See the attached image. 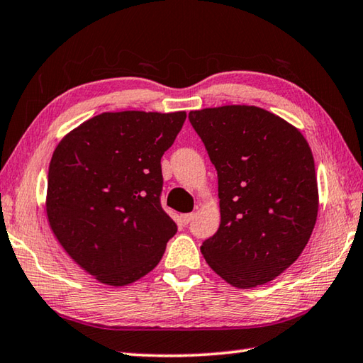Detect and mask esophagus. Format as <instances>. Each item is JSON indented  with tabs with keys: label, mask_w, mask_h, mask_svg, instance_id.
<instances>
[{
	"label": "esophagus",
	"mask_w": 363,
	"mask_h": 363,
	"mask_svg": "<svg viewBox=\"0 0 363 363\" xmlns=\"http://www.w3.org/2000/svg\"><path fill=\"white\" fill-rule=\"evenodd\" d=\"M191 218H194V214H191V212H190V214H182L181 216V222L184 225H189L191 222Z\"/></svg>",
	"instance_id": "esophagus-1"
}]
</instances>
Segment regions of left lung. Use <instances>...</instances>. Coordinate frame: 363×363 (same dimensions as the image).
Instances as JSON below:
<instances>
[{
    "label": "left lung",
    "mask_w": 363,
    "mask_h": 363,
    "mask_svg": "<svg viewBox=\"0 0 363 363\" xmlns=\"http://www.w3.org/2000/svg\"><path fill=\"white\" fill-rule=\"evenodd\" d=\"M217 169L220 217L201 253L223 280L253 288L299 258L315 228V160L302 133L258 106L189 113Z\"/></svg>",
    "instance_id": "1"
}]
</instances>
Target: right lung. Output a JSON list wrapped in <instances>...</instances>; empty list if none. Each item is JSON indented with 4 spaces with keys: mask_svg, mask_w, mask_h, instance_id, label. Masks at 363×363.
<instances>
[{
    "mask_svg": "<svg viewBox=\"0 0 363 363\" xmlns=\"http://www.w3.org/2000/svg\"><path fill=\"white\" fill-rule=\"evenodd\" d=\"M186 113H102L56 146L47 216L78 266L111 286L159 264L177 225L162 208L160 159Z\"/></svg>",
    "mask_w": 363,
    "mask_h": 363,
    "instance_id": "1",
    "label": "right lung"
}]
</instances>
